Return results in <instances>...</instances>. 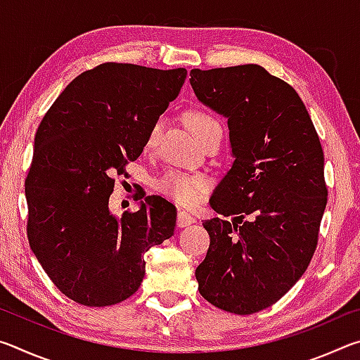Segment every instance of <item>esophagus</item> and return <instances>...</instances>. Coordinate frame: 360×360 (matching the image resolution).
Wrapping results in <instances>:
<instances>
[{
  "label": "esophagus",
  "mask_w": 360,
  "mask_h": 360,
  "mask_svg": "<svg viewBox=\"0 0 360 360\" xmlns=\"http://www.w3.org/2000/svg\"><path fill=\"white\" fill-rule=\"evenodd\" d=\"M193 222H195V219L188 214V212H186V211L178 212V227L184 229V227H187V225H191Z\"/></svg>",
  "instance_id": "obj_1"
}]
</instances>
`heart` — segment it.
Returning <instances> with one entry per match:
<instances>
[{
    "label": "heart",
    "instance_id": "b5f03b06",
    "mask_svg": "<svg viewBox=\"0 0 360 360\" xmlns=\"http://www.w3.org/2000/svg\"><path fill=\"white\" fill-rule=\"evenodd\" d=\"M187 125L192 130L195 136L200 139V143H203L212 131L221 129L219 122L212 117V115L206 114L203 111H192L187 114ZM158 133H160V122H155L150 127L146 138V148H152L155 144ZM205 181L197 176H191L181 172H167L157 179V191L165 195L173 202L179 203L182 206H193L198 203L202 192L205 191Z\"/></svg>",
    "mask_w": 360,
    "mask_h": 360
}]
</instances>
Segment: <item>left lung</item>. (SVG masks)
Wrapping results in <instances>:
<instances>
[{
    "mask_svg": "<svg viewBox=\"0 0 360 360\" xmlns=\"http://www.w3.org/2000/svg\"><path fill=\"white\" fill-rule=\"evenodd\" d=\"M197 98L227 117L235 162L211 197L224 217L203 224L195 270L211 304L252 314L276 303L307 270L327 205L324 152L303 101L259 65L192 70Z\"/></svg>",
    "mask_w": 360,
    "mask_h": 360,
    "instance_id": "8db88e82",
    "label": "left lung"
}]
</instances>
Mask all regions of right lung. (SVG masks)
<instances>
[{"mask_svg":"<svg viewBox=\"0 0 360 360\" xmlns=\"http://www.w3.org/2000/svg\"><path fill=\"white\" fill-rule=\"evenodd\" d=\"M187 70L103 63L66 85L42 117L25 179L28 243L58 290L85 307L131 297L144 254L174 233L176 208L152 197L135 212L109 211L112 174L146 146L179 95Z\"/></svg>","mask_w":360,"mask_h":360,"instance_id":"add662e5","label":"right lung"}]
</instances>
